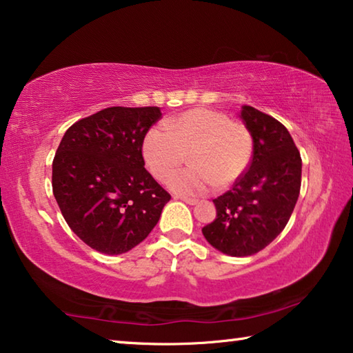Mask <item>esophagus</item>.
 <instances>
[{"instance_id": "obj_1", "label": "esophagus", "mask_w": 353, "mask_h": 353, "mask_svg": "<svg viewBox=\"0 0 353 353\" xmlns=\"http://www.w3.org/2000/svg\"><path fill=\"white\" fill-rule=\"evenodd\" d=\"M176 199H181V201H183L185 204H188V205H194L196 202H198V199H193V198H185V196H176Z\"/></svg>"}]
</instances>
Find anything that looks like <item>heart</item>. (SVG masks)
<instances>
[{"instance_id": "obj_1", "label": "heart", "mask_w": 353, "mask_h": 353, "mask_svg": "<svg viewBox=\"0 0 353 353\" xmlns=\"http://www.w3.org/2000/svg\"><path fill=\"white\" fill-rule=\"evenodd\" d=\"M187 154L190 168L168 179L172 191L204 194L213 187L225 190L248 171L254 139L246 124L223 112L191 109L168 119L166 128H151L143 140L146 166L159 181L187 162Z\"/></svg>"}]
</instances>
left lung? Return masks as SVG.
<instances>
[{"instance_id":"8db88e82","label":"left lung","mask_w":353,"mask_h":353,"mask_svg":"<svg viewBox=\"0 0 353 353\" xmlns=\"http://www.w3.org/2000/svg\"><path fill=\"white\" fill-rule=\"evenodd\" d=\"M254 139L248 171L213 199L216 218L202 229L214 249L232 256L260 252L288 224L299 198L302 159L282 123L250 105L241 115Z\"/></svg>"}]
</instances>
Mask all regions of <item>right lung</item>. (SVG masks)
Instances as JSON below:
<instances>
[{"label": "right lung", "mask_w": 353, "mask_h": 353, "mask_svg": "<svg viewBox=\"0 0 353 353\" xmlns=\"http://www.w3.org/2000/svg\"><path fill=\"white\" fill-rule=\"evenodd\" d=\"M159 107H107L65 132L52 160V193L70 229L107 255L140 244L170 193L145 168L143 140Z\"/></svg>", "instance_id": "right-lung-1"}]
</instances>
